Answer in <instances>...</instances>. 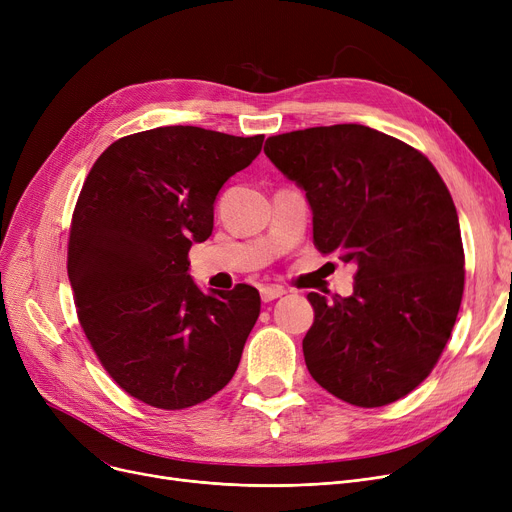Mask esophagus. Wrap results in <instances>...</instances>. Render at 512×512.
<instances>
[{
  "label": "esophagus",
  "instance_id": "34e87169",
  "mask_svg": "<svg viewBox=\"0 0 512 512\" xmlns=\"http://www.w3.org/2000/svg\"><path fill=\"white\" fill-rule=\"evenodd\" d=\"M284 294H286V290H284L282 286H263V288H261V299H263V303H272V301L284 297Z\"/></svg>",
  "mask_w": 512,
  "mask_h": 512
}]
</instances>
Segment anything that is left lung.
<instances>
[{
  "mask_svg": "<svg viewBox=\"0 0 512 512\" xmlns=\"http://www.w3.org/2000/svg\"><path fill=\"white\" fill-rule=\"evenodd\" d=\"M272 164L305 193L313 245L355 263L351 297L309 292L313 380L355 407H384L438 363L465 286L461 226L429 159L363 124L270 137Z\"/></svg>",
  "mask_w": 512,
  "mask_h": 512,
  "instance_id": "obj_1",
  "label": "left lung"
}]
</instances>
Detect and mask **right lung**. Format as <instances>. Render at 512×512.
<instances>
[{
    "instance_id": "add662e5",
    "label": "right lung",
    "mask_w": 512,
    "mask_h": 512,
    "mask_svg": "<svg viewBox=\"0 0 512 512\" xmlns=\"http://www.w3.org/2000/svg\"><path fill=\"white\" fill-rule=\"evenodd\" d=\"M263 134L161 126L107 147L80 191L68 242L78 319L130 396L178 411L220 392L261 311L259 290L203 292L188 251L213 230L220 188Z\"/></svg>"
}]
</instances>
